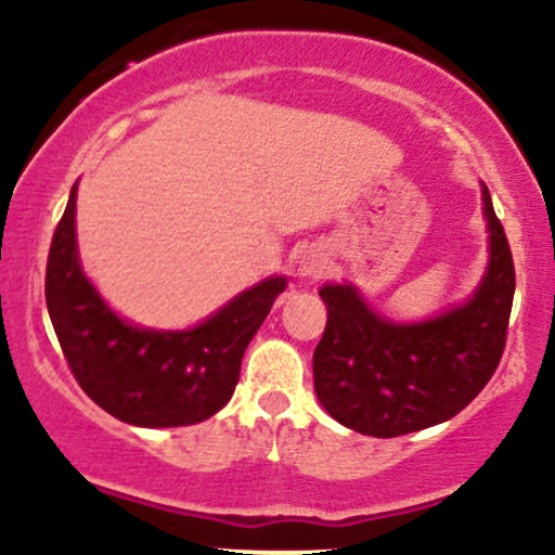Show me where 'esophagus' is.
I'll return each mask as SVG.
<instances>
[{"label":"esophagus","mask_w":555,"mask_h":555,"mask_svg":"<svg viewBox=\"0 0 555 555\" xmlns=\"http://www.w3.org/2000/svg\"><path fill=\"white\" fill-rule=\"evenodd\" d=\"M326 269H328L326 253L315 245L305 247L302 256H299V273H302L305 279H321L323 273H326Z\"/></svg>","instance_id":"obj_1"}]
</instances>
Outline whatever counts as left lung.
I'll use <instances>...</instances> for the list:
<instances>
[{"instance_id":"1","label":"left lung","mask_w":555,"mask_h":555,"mask_svg":"<svg viewBox=\"0 0 555 555\" xmlns=\"http://www.w3.org/2000/svg\"><path fill=\"white\" fill-rule=\"evenodd\" d=\"M490 260L475 295L423 323H391L352 284L321 286L326 331L313 352L321 404L347 428L397 438L460 415L486 388L506 347L514 260L488 188Z\"/></svg>"}]
</instances>
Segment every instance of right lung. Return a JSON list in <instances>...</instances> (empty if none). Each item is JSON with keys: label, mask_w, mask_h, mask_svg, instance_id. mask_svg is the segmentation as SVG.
Segmentation results:
<instances>
[{"label": "right lung", "mask_w": 555, "mask_h": 555, "mask_svg": "<svg viewBox=\"0 0 555 555\" xmlns=\"http://www.w3.org/2000/svg\"><path fill=\"white\" fill-rule=\"evenodd\" d=\"M75 197L78 184L69 190L47 263L49 318L75 380L101 410L140 428H180L216 415L232 399L242 354L286 279L245 289L195 328H138L106 308L80 269Z\"/></svg>", "instance_id": "1"}]
</instances>
